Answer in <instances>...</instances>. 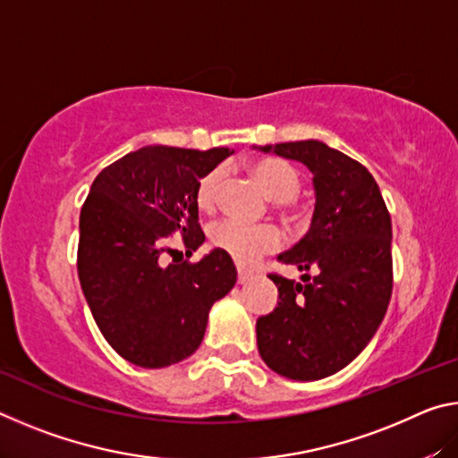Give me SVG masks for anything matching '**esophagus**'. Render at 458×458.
<instances>
[{"label":"esophagus","mask_w":458,"mask_h":458,"mask_svg":"<svg viewBox=\"0 0 458 458\" xmlns=\"http://www.w3.org/2000/svg\"><path fill=\"white\" fill-rule=\"evenodd\" d=\"M252 278V273H248V270H244V268H238V283L240 284H244V283H248Z\"/></svg>","instance_id":"obj_1"}]
</instances>
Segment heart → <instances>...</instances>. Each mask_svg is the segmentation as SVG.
Segmentation results:
<instances>
[{"instance_id":"1","label":"heart","mask_w":458,"mask_h":458,"mask_svg":"<svg viewBox=\"0 0 458 458\" xmlns=\"http://www.w3.org/2000/svg\"><path fill=\"white\" fill-rule=\"evenodd\" d=\"M252 175L265 188L270 199L278 201V206H291V201L299 196L301 177L286 161L276 157H262L250 165ZM224 183V169L214 167L204 174L196 183V206L201 212L214 210L218 193ZM214 248L226 252L240 265H252L262 254L273 252L281 244V234L275 226H248L238 220H220L208 230Z\"/></svg>"}]
</instances>
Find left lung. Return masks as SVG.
Instances as JSON below:
<instances>
[{"label":"left lung","instance_id":"1","mask_svg":"<svg viewBox=\"0 0 458 458\" xmlns=\"http://www.w3.org/2000/svg\"><path fill=\"white\" fill-rule=\"evenodd\" d=\"M313 174L311 226L278 262L301 281L270 275L278 305L257 321L259 353L289 379L313 382L363 352L392 297V220L374 177L358 161L315 139L265 145Z\"/></svg>","mask_w":458,"mask_h":458}]
</instances>
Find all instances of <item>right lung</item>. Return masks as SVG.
I'll return each mask as SVG.
<instances>
[{
  "label": "right lung",
  "instance_id": "add662e5",
  "mask_svg": "<svg viewBox=\"0 0 458 458\" xmlns=\"http://www.w3.org/2000/svg\"><path fill=\"white\" fill-rule=\"evenodd\" d=\"M232 155L149 145L105 167L81 210L79 278L100 333L139 368H167L198 350L208 313L236 284V267L214 248L199 262L164 267L167 236L185 257L204 244L196 183Z\"/></svg>",
  "mask_w": 458,
  "mask_h": 458
}]
</instances>
